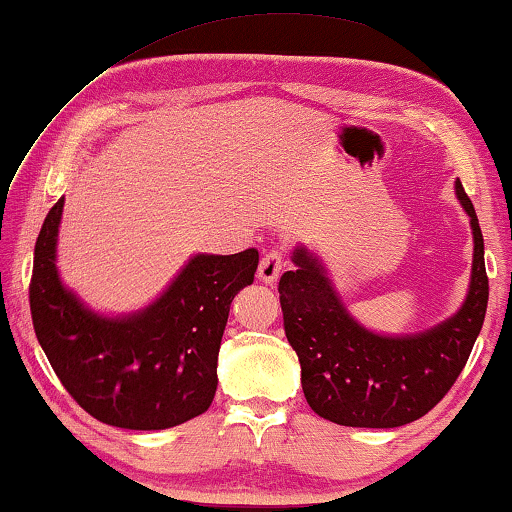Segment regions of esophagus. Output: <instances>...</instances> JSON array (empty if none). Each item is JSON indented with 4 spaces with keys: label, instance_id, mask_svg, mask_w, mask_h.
I'll return each mask as SVG.
<instances>
[{
    "label": "esophagus",
    "instance_id": "1",
    "mask_svg": "<svg viewBox=\"0 0 512 512\" xmlns=\"http://www.w3.org/2000/svg\"><path fill=\"white\" fill-rule=\"evenodd\" d=\"M282 266H285V255H282V250L273 248V250H269V253L262 257V262H259L257 278L264 280V282H269V285H273V282L278 280Z\"/></svg>",
    "mask_w": 512,
    "mask_h": 512
}]
</instances>
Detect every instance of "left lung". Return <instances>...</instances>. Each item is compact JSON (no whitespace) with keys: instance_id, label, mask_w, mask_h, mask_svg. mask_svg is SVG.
<instances>
[{"instance_id":"obj_1","label":"left lung","mask_w":512,"mask_h":512,"mask_svg":"<svg viewBox=\"0 0 512 512\" xmlns=\"http://www.w3.org/2000/svg\"><path fill=\"white\" fill-rule=\"evenodd\" d=\"M472 218L474 264L465 305L442 326L412 337H380L346 314L319 259L298 248L296 269L280 278L285 335L300 362V383L316 415L339 426L396 428L440 403L465 369L488 310L483 234L474 205L456 182Z\"/></svg>"}]
</instances>
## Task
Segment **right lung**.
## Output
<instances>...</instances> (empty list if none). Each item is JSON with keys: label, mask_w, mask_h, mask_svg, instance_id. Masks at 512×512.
<instances>
[{"label": "right lung", "mask_w": 512, "mask_h": 512, "mask_svg": "<svg viewBox=\"0 0 512 512\" xmlns=\"http://www.w3.org/2000/svg\"><path fill=\"white\" fill-rule=\"evenodd\" d=\"M61 212L63 198L40 227L29 307L63 387L88 415L129 431H161L202 415L216 394L232 298L253 285L257 250L196 255L148 310L104 319L63 289L56 273Z\"/></svg>", "instance_id": "1"}]
</instances>
